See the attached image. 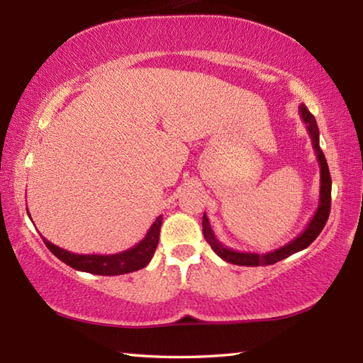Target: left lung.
I'll use <instances>...</instances> for the list:
<instances>
[{
  "label": "left lung",
  "instance_id": "1",
  "mask_svg": "<svg viewBox=\"0 0 363 363\" xmlns=\"http://www.w3.org/2000/svg\"><path fill=\"white\" fill-rule=\"evenodd\" d=\"M299 113L301 118L306 123L307 133H309L312 138V146L315 151V156H317V160L320 164V201L318 207L315 211L312 220L309 221L307 228L301 233L298 237L293 238L291 242L287 245L281 246L274 251L269 252H245V251H235L233 248H228V246L223 245L217 237H215L213 230L211 228L209 218L204 212L203 215V234L207 243L211 245V248L217 252V256H220L223 260L229 262V264L234 265H242V267H260V265H273L276 262H279L285 257L291 256L298 251L306 250L315 238L320 235V233L325 228L326 221L329 218V212H330V189H333V181H330V174H329V168H328V162L325 154H323L320 148V130L317 126V120H315L313 115L309 112V109L304 104L299 106Z\"/></svg>",
  "mask_w": 363,
  "mask_h": 363
}]
</instances>
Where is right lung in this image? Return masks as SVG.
Returning <instances> with one entry per match:
<instances>
[{
	"mask_svg": "<svg viewBox=\"0 0 363 363\" xmlns=\"http://www.w3.org/2000/svg\"><path fill=\"white\" fill-rule=\"evenodd\" d=\"M160 226L162 215H159L156 221L152 223L143 240L138 242L133 248L117 254H74L72 251L59 248L57 245L48 242L45 237L42 238L43 243L48 246V250L54 256L59 260H62L64 264L78 269V272H86L99 276H118L137 272V269H142L150 264L159 243Z\"/></svg>",
	"mask_w": 363,
	"mask_h": 363,
	"instance_id": "add662e5",
	"label": "right lung"
}]
</instances>
